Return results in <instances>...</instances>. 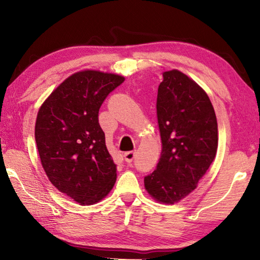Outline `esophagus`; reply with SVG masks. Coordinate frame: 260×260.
Segmentation results:
<instances>
[{
	"instance_id": "34e87169",
	"label": "esophagus",
	"mask_w": 260,
	"mask_h": 260,
	"mask_svg": "<svg viewBox=\"0 0 260 260\" xmlns=\"http://www.w3.org/2000/svg\"><path fill=\"white\" fill-rule=\"evenodd\" d=\"M134 157H135V152H134V151L126 152V153L124 154V158H125V161H126L127 163H131V162H133Z\"/></svg>"
}]
</instances>
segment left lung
<instances>
[{
	"instance_id": "obj_1",
	"label": "left lung",
	"mask_w": 260,
	"mask_h": 260,
	"mask_svg": "<svg viewBox=\"0 0 260 260\" xmlns=\"http://www.w3.org/2000/svg\"><path fill=\"white\" fill-rule=\"evenodd\" d=\"M156 114L162 152L155 171L144 178L154 200L174 204L197 189L218 148V123L209 96L180 70L163 73Z\"/></svg>"
}]
</instances>
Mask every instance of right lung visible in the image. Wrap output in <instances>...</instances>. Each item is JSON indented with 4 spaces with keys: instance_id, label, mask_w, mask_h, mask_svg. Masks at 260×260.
<instances>
[{
    "instance_id": "1",
    "label": "right lung",
    "mask_w": 260,
    "mask_h": 260,
    "mask_svg": "<svg viewBox=\"0 0 260 260\" xmlns=\"http://www.w3.org/2000/svg\"><path fill=\"white\" fill-rule=\"evenodd\" d=\"M123 76L81 70L64 79L39 108L35 136L49 181L81 206L108 196L116 165L98 123L102 104Z\"/></svg>"
}]
</instances>
